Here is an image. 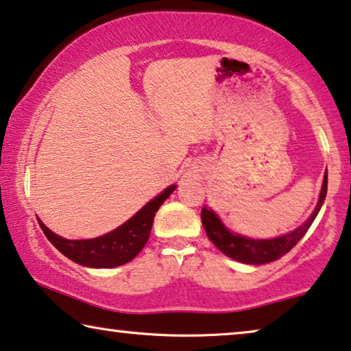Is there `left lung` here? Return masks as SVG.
Listing matches in <instances>:
<instances>
[{
  "label": "left lung",
  "instance_id": "left-lung-1",
  "mask_svg": "<svg viewBox=\"0 0 351 351\" xmlns=\"http://www.w3.org/2000/svg\"><path fill=\"white\" fill-rule=\"evenodd\" d=\"M328 191V173H325L323 178V186L320 191V197H318V203L311 217L302 223L301 227H298L293 232L282 234V237L271 238V239H254L247 237H241L237 234L223 226L221 219L217 217V214L203 206L202 209V223L203 228L208 234V238L211 239V243L221 250L222 254H226L227 257L241 261V263L247 265H265L269 261L279 260L282 255L295 247L300 243V239L304 237L307 230L312 226V222L315 221L318 211L325 202Z\"/></svg>",
  "mask_w": 351,
  "mask_h": 351
}]
</instances>
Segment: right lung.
<instances>
[{"instance_id":"add662e5","label":"right lung","mask_w":351,"mask_h":351,"mask_svg":"<svg viewBox=\"0 0 351 351\" xmlns=\"http://www.w3.org/2000/svg\"><path fill=\"white\" fill-rule=\"evenodd\" d=\"M176 186L167 187L158 197L140 209V211L113 232L93 239H66L47 228L38 219L42 232L49 241L67 258L88 268H114L128 263L148 241L154 216Z\"/></svg>"}]
</instances>
